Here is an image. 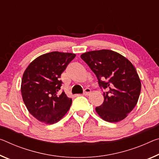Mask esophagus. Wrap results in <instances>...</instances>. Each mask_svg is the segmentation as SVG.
I'll list each match as a JSON object with an SVG mask.
<instances>
[{"label": "esophagus", "instance_id": "34e87169", "mask_svg": "<svg viewBox=\"0 0 159 159\" xmlns=\"http://www.w3.org/2000/svg\"><path fill=\"white\" fill-rule=\"evenodd\" d=\"M90 93H91V90H90V89H85L84 90V95H89Z\"/></svg>", "mask_w": 159, "mask_h": 159}]
</instances>
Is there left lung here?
Here are the masks:
<instances>
[{
  "mask_svg": "<svg viewBox=\"0 0 159 159\" xmlns=\"http://www.w3.org/2000/svg\"><path fill=\"white\" fill-rule=\"evenodd\" d=\"M80 58L96 75L104 101L95 111L103 120L117 122L134 109L141 92V80L137 70L127 58L109 49L84 53Z\"/></svg>",
  "mask_w": 159,
  "mask_h": 159,
  "instance_id": "8db88e82",
  "label": "left lung"
}]
</instances>
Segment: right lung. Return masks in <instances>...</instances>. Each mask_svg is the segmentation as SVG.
<instances>
[{
    "instance_id": "right-lung-1",
    "label": "right lung",
    "mask_w": 159,
    "mask_h": 159,
    "mask_svg": "<svg viewBox=\"0 0 159 159\" xmlns=\"http://www.w3.org/2000/svg\"><path fill=\"white\" fill-rule=\"evenodd\" d=\"M75 54L52 52L33 60L25 69L21 93L27 110L34 117L47 125L54 124L69 111L72 99L59 93V79Z\"/></svg>"
}]
</instances>
